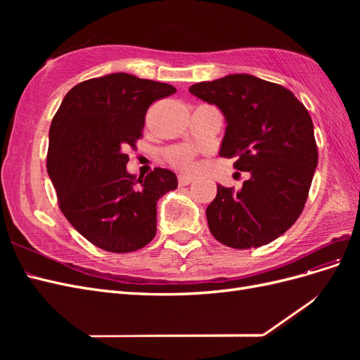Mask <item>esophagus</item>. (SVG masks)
<instances>
[{
	"label": "esophagus",
	"mask_w": 360,
	"mask_h": 360,
	"mask_svg": "<svg viewBox=\"0 0 360 360\" xmlns=\"http://www.w3.org/2000/svg\"><path fill=\"white\" fill-rule=\"evenodd\" d=\"M192 181H193V177H191V176H179L180 186H188V184H191Z\"/></svg>",
	"instance_id": "34e87169"
}]
</instances>
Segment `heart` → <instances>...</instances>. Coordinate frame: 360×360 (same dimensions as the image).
I'll use <instances>...</instances> for the list:
<instances>
[{
  "instance_id": "heart-1",
  "label": "heart",
  "mask_w": 360,
  "mask_h": 360,
  "mask_svg": "<svg viewBox=\"0 0 360 360\" xmlns=\"http://www.w3.org/2000/svg\"><path fill=\"white\" fill-rule=\"evenodd\" d=\"M195 155H197V151L189 146H172L167 148L165 159L174 168H179L181 171H189L193 167Z\"/></svg>"
}]
</instances>
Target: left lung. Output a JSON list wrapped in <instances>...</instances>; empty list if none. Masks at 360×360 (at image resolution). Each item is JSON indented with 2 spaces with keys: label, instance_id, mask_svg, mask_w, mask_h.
Wrapping results in <instances>:
<instances>
[{
  "label": "left lung",
  "instance_id": "1",
  "mask_svg": "<svg viewBox=\"0 0 360 360\" xmlns=\"http://www.w3.org/2000/svg\"><path fill=\"white\" fill-rule=\"evenodd\" d=\"M189 91L222 111L219 155L250 174L238 192L217 186L205 210L210 233L234 249L274 242L297 221L319 163L308 110L285 86L252 75L198 82Z\"/></svg>",
  "mask_w": 360,
  "mask_h": 360
}]
</instances>
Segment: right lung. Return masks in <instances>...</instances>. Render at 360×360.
<instances>
[{"instance_id": "1", "label": "right lung", "mask_w": 360, "mask_h": 360, "mask_svg": "<svg viewBox=\"0 0 360 360\" xmlns=\"http://www.w3.org/2000/svg\"><path fill=\"white\" fill-rule=\"evenodd\" d=\"M177 90L169 84L112 73L75 85L49 129L48 174L58 207L94 246L126 254L156 236V204L177 188L176 174L155 168L144 177L126 171L150 105Z\"/></svg>"}]
</instances>
